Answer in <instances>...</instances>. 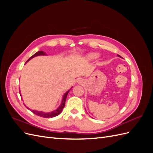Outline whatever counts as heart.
Returning a JSON list of instances; mask_svg holds the SVG:
<instances>
[{
  "instance_id": "1",
  "label": "heart",
  "mask_w": 153,
  "mask_h": 153,
  "mask_svg": "<svg viewBox=\"0 0 153 153\" xmlns=\"http://www.w3.org/2000/svg\"><path fill=\"white\" fill-rule=\"evenodd\" d=\"M98 57V54L94 53V52H92L88 53L85 56V59L87 61H92V60H94Z\"/></svg>"
}]
</instances>
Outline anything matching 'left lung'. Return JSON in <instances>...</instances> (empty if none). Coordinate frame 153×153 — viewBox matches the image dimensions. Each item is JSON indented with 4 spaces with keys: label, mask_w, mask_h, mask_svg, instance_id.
<instances>
[{
    "label": "left lung",
    "mask_w": 153,
    "mask_h": 153,
    "mask_svg": "<svg viewBox=\"0 0 153 153\" xmlns=\"http://www.w3.org/2000/svg\"><path fill=\"white\" fill-rule=\"evenodd\" d=\"M118 55V56H119V57H121V56H120V55Z\"/></svg>",
    "instance_id": "obj_1"
}]
</instances>
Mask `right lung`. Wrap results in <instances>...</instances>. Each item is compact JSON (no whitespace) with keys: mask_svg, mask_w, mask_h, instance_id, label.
I'll list each match as a JSON object with an SVG mask.
<instances>
[{"mask_svg":"<svg viewBox=\"0 0 153 153\" xmlns=\"http://www.w3.org/2000/svg\"><path fill=\"white\" fill-rule=\"evenodd\" d=\"M39 55H47V54H46L44 52H43V51H39V52H37L36 53H34L33 55H32V57H30L28 61H27V62H28L29 61H30V60L32 59V58H34V57H37V56H39ZM71 89H69L68 91H66L65 93H64V94L63 95V97H62V101H61V105H60V106H59V107L56 110L52 111V112H42V111L31 110V109H30V108H29L28 107H27V106H26V107L28 108V109H29L30 110H31L32 112H33L34 114H35L37 115H39V116H40V117H45V118H50V117H54L55 116H57V115H59L62 112V109L64 107V106H65V102H66V98H67V96H68V92L70 91Z\"/></svg>","mask_w":153,"mask_h":153,"instance_id":"1","label":"right lung"}]
</instances>
